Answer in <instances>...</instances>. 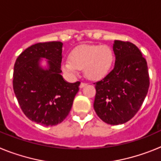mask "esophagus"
<instances>
[{"label": "esophagus", "instance_id": "esophagus-1", "mask_svg": "<svg viewBox=\"0 0 161 161\" xmlns=\"http://www.w3.org/2000/svg\"><path fill=\"white\" fill-rule=\"evenodd\" d=\"M86 85H87V84H86V83H84V82H81V83H80V89H82V88L85 87V86Z\"/></svg>", "mask_w": 161, "mask_h": 161}]
</instances>
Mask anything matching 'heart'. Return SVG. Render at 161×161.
Returning <instances> with one entry per match:
<instances>
[{
	"instance_id": "heart-1",
	"label": "heart",
	"mask_w": 161,
	"mask_h": 161,
	"mask_svg": "<svg viewBox=\"0 0 161 161\" xmlns=\"http://www.w3.org/2000/svg\"><path fill=\"white\" fill-rule=\"evenodd\" d=\"M114 52L106 45H84L72 50L70 60L62 63V70L71 77L84 68L85 76L97 80L105 77L109 72L114 62Z\"/></svg>"
}]
</instances>
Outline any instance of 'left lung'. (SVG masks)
Instances as JSON below:
<instances>
[{"instance_id":"left-lung-1","label":"left lung","mask_w":161,"mask_h":161,"mask_svg":"<svg viewBox=\"0 0 161 161\" xmlns=\"http://www.w3.org/2000/svg\"><path fill=\"white\" fill-rule=\"evenodd\" d=\"M114 69L95 84L93 108L103 122L119 125L136 114L147 96L149 75L147 61L130 42L115 40Z\"/></svg>"}]
</instances>
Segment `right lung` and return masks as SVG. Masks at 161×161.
<instances>
[{"label":"right lung","mask_w":161,"mask_h":161,"mask_svg":"<svg viewBox=\"0 0 161 161\" xmlns=\"http://www.w3.org/2000/svg\"><path fill=\"white\" fill-rule=\"evenodd\" d=\"M62 47L61 42L34 44L14 64L13 86L20 107L30 120L46 126L64 120L80 84L68 83L61 76ZM41 58L48 59L47 69L39 65Z\"/></svg>","instance_id":"add662e5"}]
</instances>
